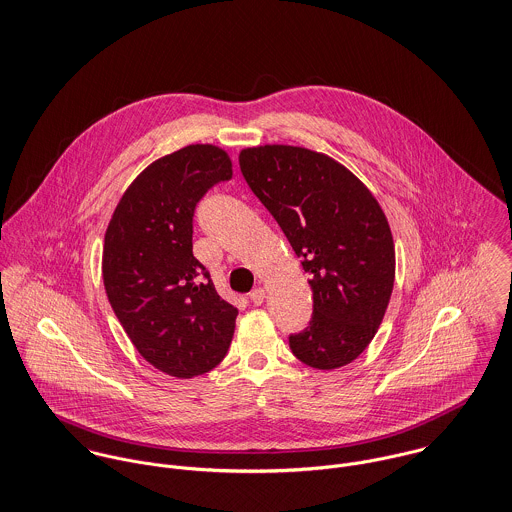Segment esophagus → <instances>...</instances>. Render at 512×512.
<instances>
[{"label": "esophagus", "instance_id": "esophagus-1", "mask_svg": "<svg viewBox=\"0 0 512 512\" xmlns=\"http://www.w3.org/2000/svg\"><path fill=\"white\" fill-rule=\"evenodd\" d=\"M249 299H251L255 305H261V303L265 301V289H263V287H257L255 291H251Z\"/></svg>", "mask_w": 512, "mask_h": 512}]
</instances>
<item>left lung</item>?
<instances>
[{
  "mask_svg": "<svg viewBox=\"0 0 512 512\" xmlns=\"http://www.w3.org/2000/svg\"><path fill=\"white\" fill-rule=\"evenodd\" d=\"M239 166L310 275L314 312L289 338L293 354L316 370L354 362L376 336L396 279L384 209L346 166L303 146L243 148Z\"/></svg>",
  "mask_w": 512,
  "mask_h": 512,
  "instance_id": "obj_1",
  "label": "left lung"
}]
</instances>
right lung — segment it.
Returning <instances> with one entry per match:
<instances>
[{"label": "right lung", "mask_w": 512, "mask_h": 512, "mask_svg": "<svg viewBox=\"0 0 512 512\" xmlns=\"http://www.w3.org/2000/svg\"><path fill=\"white\" fill-rule=\"evenodd\" d=\"M231 176L219 146L166 154L126 188L104 233L108 303L140 356L174 378L213 370L235 332L237 308L217 295L192 251L196 204Z\"/></svg>", "instance_id": "obj_1"}]
</instances>
